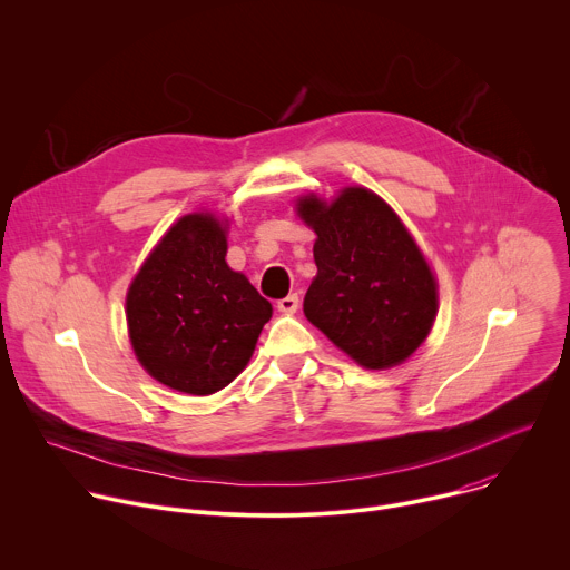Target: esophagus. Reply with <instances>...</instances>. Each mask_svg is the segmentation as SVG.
I'll list each match as a JSON object with an SVG mask.
<instances>
[{"label": "esophagus", "instance_id": "esophagus-1", "mask_svg": "<svg viewBox=\"0 0 570 570\" xmlns=\"http://www.w3.org/2000/svg\"><path fill=\"white\" fill-rule=\"evenodd\" d=\"M297 306H299V297H297V295H286V297H282V299L277 302V308H279L284 315H293V313L297 311Z\"/></svg>", "mask_w": 570, "mask_h": 570}]
</instances>
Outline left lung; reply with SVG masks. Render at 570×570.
Instances as JSON below:
<instances>
[{"instance_id": "1", "label": "left lung", "mask_w": 570, "mask_h": 570, "mask_svg": "<svg viewBox=\"0 0 570 570\" xmlns=\"http://www.w3.org/2000/svg\"><path fill=\"white\" fill-rule=\"evenodd\" d=\"M297 212L317 234V275L304 295L308 322L367 370L409 358L438 313L435 277L409 229L363 187L330 205L306 196Z\"/></svg>"}]
</instances>
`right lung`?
Instances as JSON below:
<instances>
[{"mask_svg": "<svg viewBox=\"0 0 570 570\" xmlns=\"http://www.w3.org/2000/svg\"><path fill=\"white\" fill-rule=\"evenodd\" d=\"M227 227L212 214L180 218L157 243L126 297L132 350L178 392L212 394L250 361L273 306L225 264Z\"/></svg>", "mask_w": 570, "mask_h": 570, "instance_id": "right-lung-1", "label": "right lung"}]
</instances>
